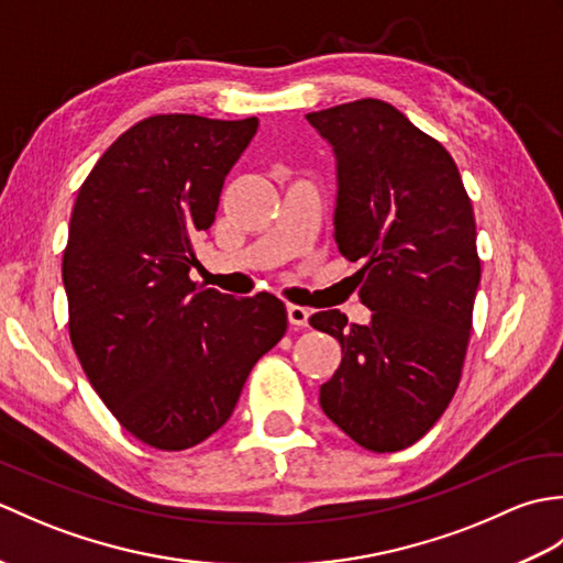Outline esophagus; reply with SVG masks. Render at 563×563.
<instances>
[{"mask_svg":"<svg viewBox=\"0 0 563 563\" xmlns=\"http://www.w3.org/2000/svg\"><path fill=\"white\" fill-rule=\"evenodd\" d=\"M288 319L292 327H307L309 324V309L300 305H288Z\"/></svg>","mask_w":563,"mask_h":563,"instance_id":"1","label":"esophagus"}]
</instances>
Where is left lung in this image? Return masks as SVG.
Listing matches in <instances>:
<instances>
[{"instance_id": "left-lung-1", "label": "left lung", "mask_w": 563, "mask_h": 563, "mask_svg": "<svg viewBox=\"0 0 563 563\" xmlns=\"http://www.w3.org/2000/svg\"><path fill=\"white\" fill-rule=\"evenodd\" d=\"M336 159L333 239L355 273L369 324L339 309L314 329L343 361L319 389L357 445L397 452L421 440L460 385L482 280L476 224L457 164L394 106L363 99L307 113Z\"/></svg>"}]
</instances>
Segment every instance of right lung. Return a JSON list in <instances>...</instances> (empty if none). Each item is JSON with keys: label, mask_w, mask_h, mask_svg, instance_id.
<instances>
[{"label": "right lung", "mask_w": 563, "mask_h": 563, "mask_svg": "<svg viewBox=\"0 0 563 563\" xmlns=\"http://www.w3.org/2000/svg\"><path fill=\"white\" fill-rule=\"evenodd\" d=\"M256 118L169 113L140 121L103 152L69 220L63 283L69 339L109 411L157 450L220 430L263 353L285 336V305L190 280L224 178Z\"/></svg>", "instance_id": "obj_1"}]
</instances>
